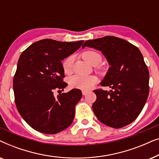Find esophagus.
<instances>
[{
	"mask_svg": "<svg viewBox=\"0 0 159 159\" xmlns=\"http://www.w3.org/2000/svg\"><path fill=\"white\" fill-rule=\"evenodd\" d=\"M88 93V90H83L82 91V95H85Z\"/></svg>",
	"mask_w": 159,
	"mask_h": 159,
	"instance_id": "esophagus-1",
	"label": "esophagus"
}]
</instances>
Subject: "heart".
I'll use <instances>...</instances> for the list:
<instances>
[{
  "instance_id": "obj_1",
  "label": "heart",
  "mask_w": 159,
  "mask_h": 159,
  "mask_svg": "<svg viewBox=\"0 0 159 159\" xmlns=\"http://www.w3.org/2000/svg\"><path fill=\"white\" fill-rule=\"evenodd\" d=\"M82 58L93 66L99 64L102 61V56L98 52L95 51H87L82 54ZM74 57L69 56L65 58L62 63L63 69L65 74H69L72 70ZM101 70V69H99ZM97 78L95 76L75 75L69 79V84L71 88L89 90L96 83Z\"/></svg>"
}]
</instances>
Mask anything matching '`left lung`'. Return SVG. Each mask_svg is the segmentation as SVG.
I'll return each mask as SVG.
<instances>
[{"label": "left lung", "instance_id": "8db88e82", "mask_svg": "<svg viewBox=\"0 0 159 159\" xmlns=\"http://www.w3.org/2000/svg\"><path fill=\"white\" fill-rule=\"evenodd\" d=\"M99 50L111 67L101 84L110 91L97 89L93 110L100 121L121 128L138 118L149 94V71L143 56L132 43L114 36L87 40L82 45Z\"/></svg>", "mask_w": 159, "mask_h": 159}]
</instances>
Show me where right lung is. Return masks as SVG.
Masks as SVG:
<instances>
[{"mask_svg":"<svg viewBox=\"0 0 159 159\" xmlns=\"http://www.w3.org/2000/svg\"><path fill=\"white\" fill-rule=\"evenodd\" d=\"M83 42L44 39L21 54L13 81L15 103L24 120L37 131L56 134L72 123L81 90L73 89L57 98L53 91L63 90L67 85L63 80L61 61L75 53Z\"/></svg>","mask_w":159,"mask_h":159,"instance_id":"1","label":"right lung"}]
</instances>
